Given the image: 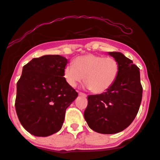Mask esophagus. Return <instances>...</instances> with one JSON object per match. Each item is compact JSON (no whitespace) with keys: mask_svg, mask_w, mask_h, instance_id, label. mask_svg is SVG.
<instances>
[{"mask_svg":"<svg viewBox=\"0 0 160 160\" xmlns=\"http://www.w3.org/2000/svg\"><path fill=\"white\" fill-rule=\"evenodd\" d=\"M79 95L83 96V97H86V96H87L85 93H82V92H79Z\"/></svg>","mask_w":160,"mask_h":160,"instance_id":"esophagus-1","label":"esophagus"}]
</instances>
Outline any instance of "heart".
<instances>
[{
  "label": "heart",
  "mask_w": 160,
  "mask_h": 160,
  "mask_svg": "<svg viewBox=\"0 0 160 160\" xmlns=\"http://www.w3.org/2000/svg\"><path fill=\"white\" fill-rule=\"evenodd\" d=\"M118 72V62L114 57L90 53L77 57L74 65H66L64 78L72 87L76 86L84 79L86 88L94 93L100 94L111 87Z\"/></svg>",
  "instance_id": "heart-1"
}]
</instances>
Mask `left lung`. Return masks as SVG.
<instances>
[{"instance_id": "obj_1", "label": "left lung", "mask_w": 160, "mask_h": 160, "mask_svg": "<svg viewBox=\"0 0 160 160\" xmlns=\"http://www.w3.org/2000/svg\"><path fill=\"white\" fill-rule=\"evenodd\" d=\"M118 61V77L105 92L88 96L84 118L90 128L103 134L119 132L132 122L142 98L139 68L120 52H109Z\"/></svg>"}]
</instances>
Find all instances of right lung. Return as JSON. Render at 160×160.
<instances>
[{
	"label": "right lung",
	"instance_id": "1",
	"mask_svg": "<svg viewBox=\"0 0 160 160\" xmlns=\"http://www.w3.org/2000/svg\"><path fill=\"white\" fill-rule=\"evenodd\" d=\"M67 63L62 56L45 55L23 67L15 106L21 124L32 135L45 137L58 132L65 110L78 97L64 78Z\"/></svg>",
	"mask_w": 160,
	"mask_h": 160
}]
</instances>
